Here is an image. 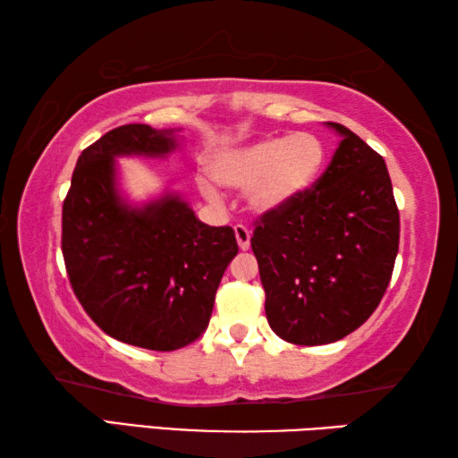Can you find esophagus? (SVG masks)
I'll return each mask as SVG.
<instances>
[{
  "mask_svg": "<svg viewBox=\"0 0 458 458\" xmlns=\"http://www.w3.org/2000/svg\"><path fill=\"white\" fill-rule=\"evenodd\" d=\"M234 234H236V242L240 250H248V248H250V230L242 226V224H236Z\"/></svg>",
  "mask_w": 458,
  "mask_h": 458,
  "instance_id": "1",
  "label": "esophagus"
}]
</instances>
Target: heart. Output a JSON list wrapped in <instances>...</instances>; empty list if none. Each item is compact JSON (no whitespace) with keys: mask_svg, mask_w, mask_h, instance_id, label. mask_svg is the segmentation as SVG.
Wrapping results in <instances>:
<instances>
[{"mask_svg":"<svg viewBox=\"0 0 458 458\" xmlns=\"http://www.w3.org/2000/svg\"><path fill=\"white\" fill-rule=\"evenodd\" d=\"M325 164V147L311 133L260 139L238 149L224 151L210 161V174L232 190H250V206L270 214L291 204L311 188ZM208 199H218L212 182L199 180Z\"/></svg>","mask_w":458,"mask_h":458,"instance_id":"heart-1","label":"heart"}]
</instances>
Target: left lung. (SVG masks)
I'll list each match as a JSON object with an SVG mask.
<instances>
[{"label": "left lung", "instance_id": "left-lung-1", "mask_svg": "<svg viewBox=\"0 0 458 458\" xmlns=\"http://www.w3.org/2000/svg\"><path fill=\"white\" fill-rule=\"evenodd\" d=\"M329 167L250 238L270 329L294 345L344 339L376 311L392 278L400 214L382 155L339 123Z\"/></svg>", "mask_w": 458, "mask_h": 458}]
</instances>
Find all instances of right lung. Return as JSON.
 <instances>
[{
    "instance_id": "obj_1",
    "label": "right lung",
    "mask_w": 458,
    "mask_h": 458,
    "mask_svg": "<svg viewBox=\"0 0 458 458\" xmlns=\"http://www.w3.org/2000/svg\"><path fill=\"white\" fill-rule=\"evenodd\" d=\"M174 131L123 125L82 151L62 204V254L76 299L106 335L153 352L190 345L210 323L234 230L208 226L175 193L131 208L114 157H161Z\"/></svg>"
}]
</instances>
